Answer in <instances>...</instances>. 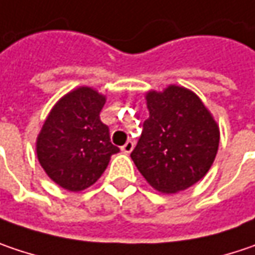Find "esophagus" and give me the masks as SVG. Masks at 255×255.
<instances>
[{
    "label": "esophagus",
    "instance_id": "esophagus-1",
    "mask_svg": "<svg viewBox=\"0 0 255 255\" xmlns=\"http://www.w3.org/2000/svg\"><path fill=\"white\" fill-rule=\"evenodd\" d=\"M132 148H134V142L132 141H127L123 147H121L123 153H126V154H129V153L132 151Z\"/></svg>",
    "mask_w": 255,
    "mask_h": 255
}]
</instances>
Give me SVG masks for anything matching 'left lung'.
I'll return each instance as SVG.
<instances>
[{"mask_svg": "<svg viewBox=\"0 0 255 255\" xmlns=\"http://www.w3.org/2000/svg\"><path fill=\"white\" fill-rule=\"evenodd\" d=\"M147 108L150 117L131 158L158 192L185 190L199 182L215 160L217 123L202 101L182 86L148 92Z\"/></svg>", "mask_w": 255, "mask_h": 255, "instance_id": "8db88e82", "label": "left lung"}]
</instances>
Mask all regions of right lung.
<instances>
[{
  "instance_id": "add662e5",
  "label": "right lung",
  "mask_w": 255,
  "mask_h": 255,
  "mask_svg": "<svg viewBox=\"0 0 255 255\" xmlns=\"http://www.w3.org/2000/svg\"><path fill=\"white\" fill-rule=\"evenodd\" d=\"M105 97L78 88L62 98L49 114L37 137V157L59 186L79 192L94 185L120 148L99 114Z\"/></svg>"
}]
</instances>
